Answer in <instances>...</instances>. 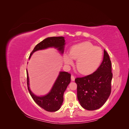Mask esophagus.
I'll return each mask as SVG.
<instances>
[{"instance_id": "obj_1", "label": "esophagus", "mask_w": 129, "mask_h": 129, "mask_svg": "<svg viewBox=\"0 0 129 129\" xmlns=\"http://www.w3.org/2000/svg\"><path fill=\"white\" fill-rule=\"evenodd\" d=\"M71 80L72 81H75V76L73 75H72V76H71Z\"/></svg>"}]
</instances>
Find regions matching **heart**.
I'll use <instances>...</instances> for the list:
<instances>
[{"label": "heart", "instance_id": "obj_1", "mask_svg": "<svg viewBox=\"0 0 129 129\" xmlns=\"http://www.w3.org/2000/svg\"><path fill=\"white\" fill-rule=\"evenodd\" d=\"M103 58L102 50L91 42L85 41L73 46L69 54H66L64 62L72 64L73 59H77L76 67L81 74H87L95 71L99 67Z\"/></svg>", "mask_w": 129, "mask_h": 129}]
</instances>
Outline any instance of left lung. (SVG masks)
I'll list each match as a JSON object with an SVG mask.
<instances>
[{
	"label": "left lung",
	"mask_w": 129,
	"mask_h": 129,
	"mask_svg": "<svg viewBox=\"0 0 129 129\" xmlns=\"http://www.w3.org/2000/svg\"><path fill=\"white\" fill-rule=\"evenodd\" d=\"M111 62L108 53L104 50L103 60L93 73L77 77V96L81 105L88 110L100 108L110 95L111 90Z\"/></svg>",
	"instance_id": "left-lung-1"
}]
</instances>
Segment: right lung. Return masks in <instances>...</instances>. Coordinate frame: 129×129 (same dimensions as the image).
I'll return each mask as SVG.
<instances>
[{
    "mask_svg": "<svg viewBox=\"0 0 129 129\" xmlns=\"http://www.w3.org/2000/svg\"><path fill=\"white\" fill-rule=\"evenodd\" d=\"M64 45L65 40L63 37H54L46 38L35 47L30 54L29 59L34 52L49 47L57 48L61 54H63ZM26 72L27 87L34 102L47 111L55 112L59 110L63 101L64 92L71 82V74L66 72H60L49 92L45 96H38L35 95L30 91L29 87V77L27 70H26Z\"/></svg>",
    "mask_w": 129,
    "mask_h": 129,
    "instance_id": "obj_1",
    "label": "right lung"
}]
</instances>
